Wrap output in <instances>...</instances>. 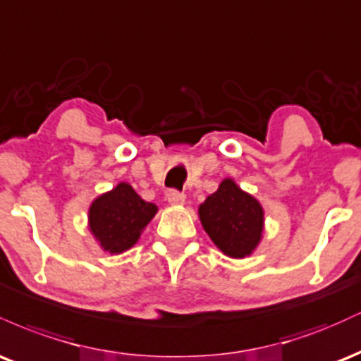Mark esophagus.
Wrapping results in <instances>:
<instances>
[{
	"label": "esophagus",
	"mask_w": 361,
	"mask_h": 361,
	"mask_svg": "<svg viewBox=\"0 0 361 361\" xmlns=\"http://www.w3.org/2000/svg\"><path fill=\"white\" fill-rule=\"evenodd\" d=\"M185 193L178 192V190H169L168 192V202L171 205H181L185 204Z\"/></svg>",
	"instance_id": "esophagus-1"
}]
</instances>
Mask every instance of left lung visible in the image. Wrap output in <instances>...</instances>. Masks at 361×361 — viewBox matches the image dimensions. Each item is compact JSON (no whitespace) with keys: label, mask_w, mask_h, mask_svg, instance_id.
Wrapping results in <instances>:
<instances>
[{"label":"left lung","mask_w":361,"mask_h":361,"mask_svg":"<svg viewBox=\"0 0 361 361\" xmlns=\"http://www.w3.org/2000/svg\"><path fill=\"white\" fill-rule=\"evenodd\" d=\"M207 234L224 255L244 258L258 246L263 231V209L233 180H224L198 209Z\"/></svg>","instance_id":"left-lung-1"}]
</instances>
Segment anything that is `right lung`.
Returning a JSON list of instances; mask_svg holds the SVG:
<instances>
[{
    "label": "right lung",
    "instance_id": "add662e5",
    "mask_svg": "<svg viewBox=\"0 0 361 361\" xmlns=\"http://www.w3.org/2000/svg\"><path fill=\"white\" fill-rule=\"evenodd\" d=\"M157 207L142 200L130 185L120 183L91 204L90 229L110 252H122L137 243Z\"/></svg>",
    "mask_w": 361,
    "mask_h": 361
}]
</instances>
